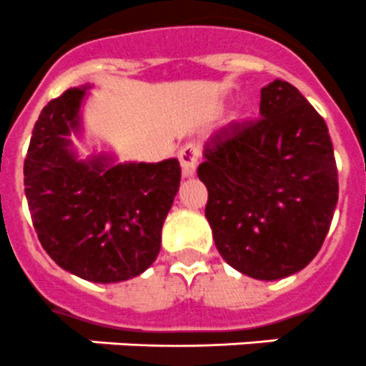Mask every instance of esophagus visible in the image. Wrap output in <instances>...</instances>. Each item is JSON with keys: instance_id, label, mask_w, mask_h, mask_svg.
<instances>
[{"instance_id": "1", "label": "esophagus", "mask_w": 366, "mask_h": 366, "mask_svg": "<svg viewBox=\"0 0 366 366\" xmlns=\"http://www.w3.org/2000/svg\"><path fill=\"white\" fill-rule=\"evenodd\" d=\"M199 158H201V149L197 144H186L179 151V160L182 165L184 177H192L195 173V167L199 164Z\"/></svg>"}]
</instances>
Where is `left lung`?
<instances>
[{
  "label": "left lung",
  "instance_id": "obj_1",
  "mask_svg": "<svg viewBox=\"0 0 366 366\" xmlns=\"http://www.w3.org/2000/svg\"><path fill=\"white\" fill-rule=\"evenodd\" d=\"M259 114L209 139L197 174L222 259L252 278L280 280L322 247L339 177L328 127L293 84L262 88Z\"/></svg>",
  "mask_w": 366,
  "mask_h": 366
}]
</instances>
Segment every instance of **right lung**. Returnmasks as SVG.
Segmentation results:
<instances>
[{
  "mask_svg": "<svg viewBox=\"0 0 366 366\" xmlns=\"http://www.w3.org/2000/svg\"><path fill=\"white\" fill-rule=\"evenodd\" d=\"M84 92L69 88L38 116L24 162L25 197L38 239L56 265L88 282H123L160 252L180 164L79 162L66 136L77 129Z\"/></svg>",
  "mask_w": 366,
  "mask_h": 366,
  "instance_id": "1",
  "label": "right lung"
}]
</instances>
